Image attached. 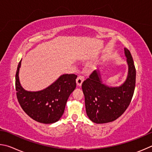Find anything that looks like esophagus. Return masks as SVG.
Masks as SVG:
<instances>
[{
    "label": "esophagus",
    "mask_w": 152,
    "mask_h": 152,
    "mask_svg": "<svg viewBox=\"0 0 152 152\" xmlns=\"http://www.w3.org/2000/svg\"><path fill=\"white\" fill-rule=\"evenodd\" d=\"M84 81V77L82 76V75H79L77 77V84L78 86H81L82 83H83V81Z\"/></svg>",
    "instance_id": "1"
}]
</instances>
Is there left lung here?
<instances>
[{"label":"left lung","mask_w":152,"mask_h":152,"mask_svg":"<svg viewBox=\"0 0 152 152\" xmlns=\"http://www.w3.org/2000/svg\"><path fill=\"white\" fill-rule=\"evenodd\" d=\"M128 66L127 76L119 87L103 83L99 69L82 83L87 116L95 124L111 122L120 117L131 102L135 86L136 71L129 50L124 48Z\"/></svg>","instance_id":"8db88e82"}]
</instances>
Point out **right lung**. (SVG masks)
<instances>
[{
    "label": "right lung",
    "mask_w": 152,
    "mask_h": 152,
    "mask_svg": "<svg viewBox=\"0 0 152 152\" xmlns=\"http://www.w3.org/2000/svg\"><path fill=\"white\" fill-rule=\"evenodd\" d=\"M21 61L18 65L15 78L17 96L20 107L30 118L39 123L57 122L63 115L69 95L75 89L77 75H62L47 88L28 91L23 88L19 81Z\"/></svg>",
    "instance_id": "add662e5"
}]
</instances>
